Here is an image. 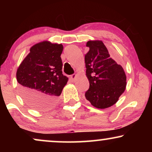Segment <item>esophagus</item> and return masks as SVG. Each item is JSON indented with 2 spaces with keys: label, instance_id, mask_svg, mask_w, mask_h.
I'll use <instances>...</instances> for the list:
<instances>
[{
  "label": "esophagus",
  "instance_id": "1",
  "mask_svg": "<svg viewBox=\"0 0 152 152\" xmlns=\"http://www.w3.org/2000/svg\"><path fill=\"white\" fill-rule=\"evenodd\" d=\"M76 77H77V75L73 74V75H72L71 76H70V80H71L72 82H75V80H76Z\"/></svg>",
  "mask_w": 152,
  "mask_h": 152
}]
</instances>
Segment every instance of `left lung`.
<instances>
[{"label": "left lung", "instance_id": "left-lung-1", "mask_svg": "<svg viewBox=\"0 0 152 152\" xmlns=\"http://www.w3.org/2000/svg\"><path fill=\"white\" fill-rule=\"evenodd\" d=\"M86 46L89 50L84 59L90 86L85 97L95 108L107 109L115 104L125 90V72L110 57L102 41H88Z\"/></svg>", "mask_w": 152, "mask_h": 152}]
</instances>
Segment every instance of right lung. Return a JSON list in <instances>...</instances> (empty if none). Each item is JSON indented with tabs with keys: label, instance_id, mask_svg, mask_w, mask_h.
<instances>
[{
	"label": "right lung",
	"instance_id": "right-lung-1",
	"mask_svg": "<svg viewBox=\"0 0 152 152\" xmlns=\"http://www.w3.org/2000/svg\"><path fill=\"white\" fill-rule=\"evenodd\" d=\"M63 45L48 41L30 48V53L18 66L16 80L20 93L31 107L39 110L55 107L68 77L62 74Z\"/></svg>",
	"mask_w": 152,
	"mask_h": 152
}]
</instances>
